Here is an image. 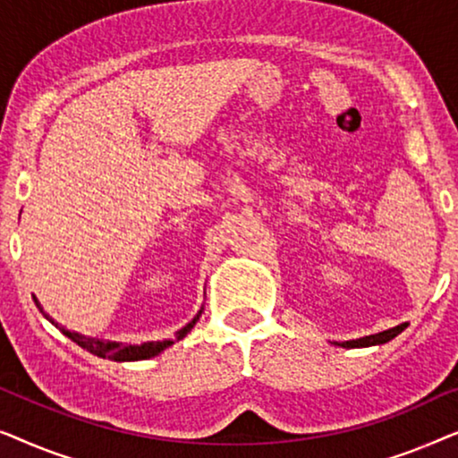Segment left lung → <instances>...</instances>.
Segmentation results:
<instances>
[{
	"mask_svg": "<svg viewBox=\"0 0 458 458\" xmlns=\"http://www.w3.org/2000/svg\"><path fill=\"white\" fill-rule=\"evenodd\" d=\"M404 327H406V323H403V325H396V327H392V329H386V331H381V334H375V335H365V337H359V340H350V342H342V344H337V346H344V348H365V346H377V344H386V342H390V340H394V337H396L400 331H404Z\"/></svg>",
	"mask_w": 458,
	"mask_h": 458,
	"instance_id": "8db88e82",
	"label": "left lung"
}]
</instances>
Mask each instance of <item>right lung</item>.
Returning a JSON list of instances; mask_svg holds the SVG:
<instances>
[{
    "mask_svg": "<svg viewBox=\"0 0 458 458\" xmlns=\"http://www.w3.org/2000/svg\"><path fill=\"white\" fill-rule=\"evenodd\" d=\"M33 300H35V304H37V309H39L41 312H43V309H41V304H39V300H37L35 296H33ZM199 315H202V310L198 312L196 317L191 318L190 323L185 325L183 329H179L177 331V335H174V340H183V337L190 334V331L193 329V325L198 323V318H199ZM46 318L52 325H55V327H58L62 334H64L66 337H71V340L74 342V344H79L81 348H85L87 352H91V354H96V356H102V359H110V360H116V362H127V360H146V359H152V356H156V354H160L162 350H166L168 346H171V344H174L173 340H162V342H146V344H141V346H124V344H121V342H106V340H96V337H85V335H81V334H77V331H71V329H66V327H62L60 323H55L52 317L49 315H46Z\"/></svg>",
    "mask_w": 458,
    "mask_h": 458,
    "instance_id": "add662e5",
    "label": "right lung"
}]
</instances>
